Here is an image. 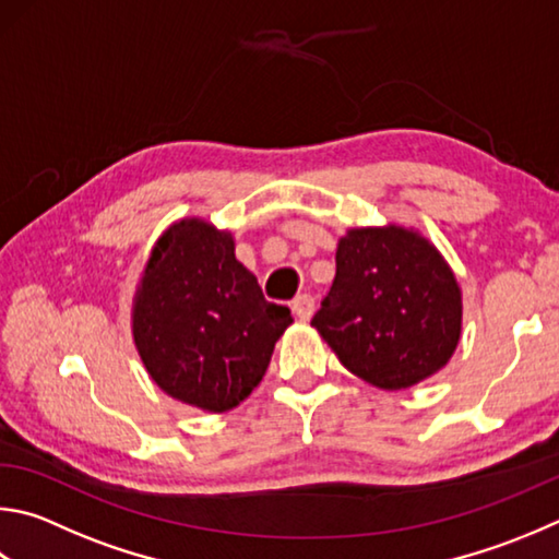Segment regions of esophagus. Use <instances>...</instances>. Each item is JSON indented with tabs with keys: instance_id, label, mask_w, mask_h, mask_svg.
Masks as SVG:
<instances>
[{
	"instance_id": "esophagus-1",
	"label": "esophagus",
	"mask_w": 559,
	"mask_h": 559,
	"mask_svg": "<svg viewBox=\"0 0 559 559\" xmlns=\"http://www.w3.org/2000/svg\"><path fill=\"white\" fill-rule=\"evenodd\" d=\"M290 310H293V314H296L300 322H308L312 318V312H314V298L308 296V293H302V296L293 298Z\"/></svg>"
}]
</instances>
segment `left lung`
<instances>
[{
  "label": "left lung",
  "mask_w": 559,
  "mask_h": 559,
  "mask_svg": "<svg viewBox=\"0 0 559 559\" xmlns=\"http://www.w3.org/2000/svg\"><path fill=\"white\" fill-rule=\"evenodd\" d=\"M312 328L354 377L403 391L448 367L462 337V288L415 227H349Z\"/></svg>",
  "instance_id": "left-lung-1"
}]
</instances>
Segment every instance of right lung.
<instances>
[{"label":"right lung","instance_id":"obj_1","mask_svg":"<svg viewBox=\"0 0 559 559\" xmlns=\"http://www.w3.org/2000/svg\"><path fill=\"white\" fill-rule=\"evenodd\" d=\"M290 322L237 261L231 231L202 217L164 229L131 300V337L148 379L205 413L237 408L257 389Z\"/></svg>","mask_w":559,"mask_h":559}]
</instances>
